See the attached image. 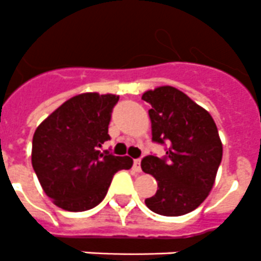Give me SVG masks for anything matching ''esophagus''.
<instances>
[{
	"label": "esophagus",
	"mask_w": 261,
	"mask_h": 261,
	"mask_svg": "<svg viewBox=\"0 0 261 261\" xmlns=\"http://www.w3.org/2000/svg\"><path fill=\"white\" fill-rule=\"evenodd\" d=\"M133 168H135V171H137V172H140L141 171V160L140 159L133 160Z\"/></svg>",
	"instance_id": "esophagus-1"
}]
</instances>
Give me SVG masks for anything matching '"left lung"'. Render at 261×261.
I'll return each instance as SVG.
<instances>
[{"label":"left lung","mask_w":261,"mask_h":261,"mask_svg":"<svg viewBox=\"0 0 261 261\" xmlns=\"http://www.w3.org/2000/svg\"><path fill=\"white\" fill-rule=\"evenodd\" d=\"M141 98L151 105L152 140L168 145L164 158L148 155L141 160L144 172L158 182V191L145 205L160 216L190 213L209 195L222 159L216 122L207 110L172 86L148 90Z\"/></svg>","instance_id":"obj_1"}]
</instances>
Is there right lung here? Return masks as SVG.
I'll list each match as a JSON object with an SVG mask.
<instances>
[{
	"instance_id": "add662e5",
	"label": "right lung",
	"mask_w": 261,
	"mask_h": 261,
	"mask_svg": "<svg viewBox=\"0 0 261 261\" xmlns=\"http://www.w3.org/2000/svg\"><path fill=\"white\" fill-rule=\"evenodd\" d=\"M118 95L83 93L52 112L32 140V166L44 193L67 212L101 203L113 175L129 170V156L101 151L110 140L109 122Z\"/></svg>"
}]
</instances>
